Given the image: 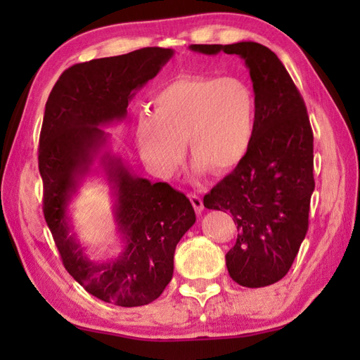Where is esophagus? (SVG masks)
I'll return each instance as SVG.
<instances>
[{"mask_svg":"<svg viewBox=\"0 0 360 360\" xmlns=\"http://www.w3.org/2000/svg\"><path fill=\"white\" fill-rule=\"evenodd\" d=\"M188 198H191V203L193 206L195 212H197V214H202V211L205 208L202 197H198V195H195V193H188Z\"/></svg>","mask_w":360,"mask_h":360,"instance_id":"obj_1","label":"esophagus"}]
</instances>
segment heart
Instances as JSON below:
<instances>
[{"label": "heart", "mask_w": 360, "mask_h": 360, "mask_svg": "<svg viewBox=\"0 0 360 360\" xmlns=\"http://www.w3.org/2000/svg\"><path fill=\"white\" fill-rule=\"evenodd\" d=\"M254 129L255 98L245 81L187 75L154 95L152 115L138 120L136 144L163 179L178 172L186 144L195 174H227L245 160Z\"/></svg>", "instance_id": "1"}]
</instances>
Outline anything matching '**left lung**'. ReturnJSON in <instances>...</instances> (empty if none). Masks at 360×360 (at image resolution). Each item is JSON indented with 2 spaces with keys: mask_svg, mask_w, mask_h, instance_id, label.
I'll list each match as a JSON object with an SVG mask.
<instances>
[{
  "mask_svg": "<svg viewBox=\"0 0 360 360\" xmlns=\"http://www.w3.org/2000/svg\"><path fill=\"white\" fill-rule=\"evenodd\" d=\"M245 60L255 98V129L248 155L205 195L208 210L230 211L238 238L225 255L229 275L245 288H265L288 275L308 230L314 191L313 131L303 98L281 60L252 41L192 44Z\"/></svg>",
  "mask_w": 360,
  "mask_h": 360,
  "instance_id": "1",
  "label": "left lung"
}]
</instances>
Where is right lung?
Returning a JSON list of instances; mask_svg holds the SVG:
<instances>
[{
    "mask_svg": "<svg viewBox=\"0 0 360 360\" xmlns=\"http://www.w3.org/2000/svg\"><path fill=\"white\" fill-rule=\"evenodd\" d=\"M173 56V49L144 47L77 63L60 76L46 103L39 138L46 222L70 275L89 294L117 307H141L160 297L173 278L176 245L197 219L184 193L133 173L103 130L129 117L133 96ZM90 174H101L112 188L122 240L121 252L108 261L88 257L69 216L72 198Z\"/></svg>",
    "mask_w": 360,
    "mask_h": 360,
    "instance_id": "1",
    "label": "right lung"
}]
</instances>
